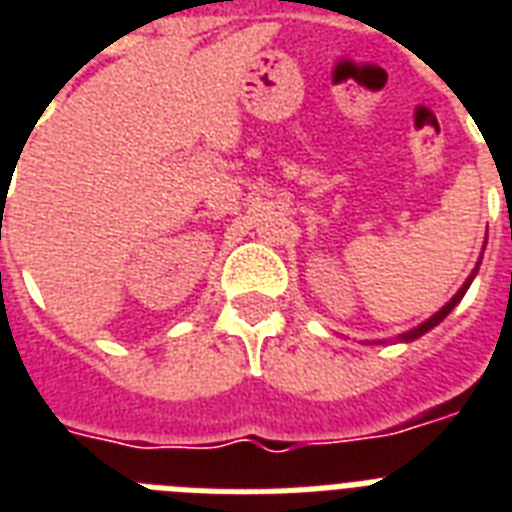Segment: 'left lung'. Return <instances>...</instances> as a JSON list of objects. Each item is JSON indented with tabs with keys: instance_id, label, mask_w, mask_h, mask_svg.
Masks as SVG:
<instances>
[{
	"instance_id": "obj_1",
	"label": "left lung",
	"mask_w": 512,
	"mask_h": 512,
	"mask_svg": "<svg viewBox=\"0 0 512 512\" xmlns=\"http://www.w3.org/2000/svg\"><path fill=\"white\" fill-rule=\"evenodd\" d=\"M478 265H481V260H478L476 268L470 271V276H468V279H465V284H462V287L457 289V295H454L452 300H449V303H446L444 308H441V311H436V313H433V316H430V319H425V321H422V324H417V327H414V329L404 332V335H398L396 342H412V340H417V337L425 335V332H430V329H433V327H438V324H441V321H444L446 316H449V313H452L454 308H457V305H460V300H462V297H465V292H468V289H470L473 279H476ZM380 342H385V340H380ZM380 342H374V345H380Z\"/></svg>"
}]
</instances>
